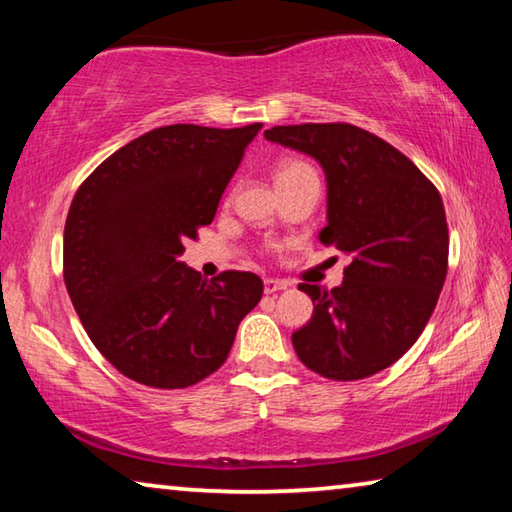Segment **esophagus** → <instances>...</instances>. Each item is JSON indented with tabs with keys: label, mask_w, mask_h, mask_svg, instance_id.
Instances as JSON below:
<instances>
[{
	"label": "esophagus",
	"mask_w": 512,
	"mask_h": 512,
	"mask_svg": "<svg viewBox=\"0 0 512 512\" xmlns=\"http://www.w3.org/2000/svg\"><path fill=\"white\" fill-rule=\"evenodd\" d=\"M287 287H289L287 282L273 280V277H266V280H264V291H266V293H277V291H284Z\"/></svg>",
	"instance_id": "esophagus-1"
}]
</instances>
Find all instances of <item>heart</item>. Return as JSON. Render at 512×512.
<instances>
[{"instance_id":"obj_1","label":"heart","mask_w":512,"mask_h":512,"mask_svg":"<svg viewBox=\"0 0 512 512\" xmlns=\"http://www.w3.org/2000/svg\"><path fill=\"white\" fill-rule=\"evenodd\" d=\"M296 169H307V164L302 162H284L277 167V176H282V173H289V171H296Z\"/></svg>"}]
</instances>
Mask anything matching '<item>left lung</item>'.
Wrapping results in <instances>:
<instances>
[{"mask_svg": "<svg viewBox=\"0 0 512 512\" xmlns=\"http://www.w3.org/2000/svg\"><path fill=\"white\" fill-rule=\"evenodd\" d=\"M268 142L307 153L325 171V246L350 255L343 284H300L314 316L293 332L300 361L327 379L375 375L418 341L447 275L443 198L381 137L352 124L275 126Z\"/></svg>", "mask_w": 512, "mask_h": 512, "instance_id": "1", "label": "left lung"}]
</instances>
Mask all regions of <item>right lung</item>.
Masks as SVG:
<instances>
[{
    "mask_svg": "<svg viewBox=\"0 0 512 512\" xmlns=\"http://www.w3.org/2000/svg\"><path fill=\"white\" fill-rule=\"evenodd\" d=\"M259 128H155L103 160L76 192L65 287L92 343L128 379L187 388L210 377L262 298L255 273L205 280L180 262L185 241L212 223Z\"/></svg>",
    "mask_w": 512,
    "mask_h": 512,
    "instance_id": "1",
    "label": "right lung"
}]
</instances>
